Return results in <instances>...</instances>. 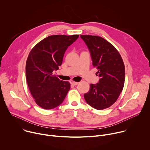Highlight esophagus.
I'll return each mask as SVG.
<instances>
[{"label":"esophagus","mask_w":150,"mask_h":150,"mask_svg":"<svg viewBox=\"0 0 150 150\" xmlns=\"http://www.w3.org/2000/svg\"><path fill=\"white\" fill-rule=\"evenodd\" d=\"M70 82H71V83L72 85H76L78 84V82H75V81H71Z\"/></svg>","instance_id":"1"}]
</instances>
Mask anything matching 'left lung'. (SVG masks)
<instances>
[{
	"label": "left lung",
	"instance_id": "left-lung-1",
	"mask_svg": "<svg viewBox=\"0 0 150 150\" xmlns=\"http://www.w3.org/2000/svg\"><path fill=\"white\" fill-rule=\"evenodd\" d=\"M87 46L93 65L100 77L96 84H90V90L83 96L86 102L97 110L108 108L117 100L123 88L125 68L117 49L103 38L81 35Z\"/></svg>",
	"mask_w": 150,
	"mask_h": 150
}]
</instances>
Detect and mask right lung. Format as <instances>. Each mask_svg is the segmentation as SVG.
Listing matches in <instances>:
<instances>
[{"label":"right lung","mask_w":150,"mask_h":150,"mask_svg":"<svg viewBox=\"0 0 150 150\" xmlns=\"http://www.w3.org/2000/svg\"><path fill=\"white\" fill-rule=\"evenodd\" d=\"M79 35H54L42 40L30 52L26 62V79L35 102L50 110L61 104L70 90L68 81L53 74L62 65L65 51Z\"/></svg>","instance_id":"obj_1"}]
</instances>
